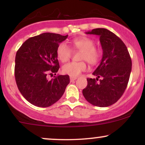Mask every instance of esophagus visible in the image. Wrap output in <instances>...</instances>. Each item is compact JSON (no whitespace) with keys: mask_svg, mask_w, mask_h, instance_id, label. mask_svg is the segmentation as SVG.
<instances>
[{"mask_svg":"<svg viewBox=\"0 0 145 145\" xmlns=\"http://www.w3.org/2000/svg\"><path fill=\"white\" fill-rule=\"evenodd\" d=\"M76 79H77V78H76V77H72V76H71V77H70V80H71V82H72V81L76 80Z\"/></svg>","mask_w":145,"mask_h":145,"instance_id":"1","label":"esophagus"}]
</instances>
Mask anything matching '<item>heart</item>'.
Masks as SVG:
<instances>
[{
	"instance_id": "b5f03b06",
	"label": "heart",
	"mask_w": 145,
	"mask_h": 145,
	"mask_svg": "<svg viewBox=\"0 0 145 145\" xmlns=\"http://www.w3.org/2000/svg\"><path fill=\"white\" fill-rule=\"evenodd\" d=\"M95 42L93 39L86 37H80L75 38L71 41V46L74 49L80 50V60L87 61L90 64H96L100 59L101 52L99 48L95 47ZM70 48L65 43H62L58 46L56 54L59 59L62 62H66L71 56ZM86 69V65L84 62H70L63 65V71L65 74L72 77L78 76L82 71Z\"/></svg>"
}]
</instances>
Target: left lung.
Segmentation results:
<instances>
[{"instance_id":"obj_1","label":"left lung","mask_w":145,"mask_h":145,"mask_svg":"<svg viewBox=\"0 0 145 145\" xmlns=\"http://www.w3.org/2000/svg\"><path fill=\"white\" fill-rule=\"evenodd\" d=\"M86 34L99 37L103 55L93 73L97 78H87L88 84L82 94L93 106L108 107L120 99L127 87L131 71V57L123 41L108 29H95ZM99 77L101 80L97 82Z\"/></svg>"}]
</instances>
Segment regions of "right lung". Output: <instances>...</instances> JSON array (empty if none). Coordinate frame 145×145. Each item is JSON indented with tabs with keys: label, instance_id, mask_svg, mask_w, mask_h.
<instances>
[{
	"label": "right lung",
	"instance_id": "right-lung-1",
	"mask_svg": "<svg viewBox=\"0 0 145 145\" xmlns=\"http://www.w3.org/2000/svg\"><path fill=\"white\" fill-rule=\"evenodd\" d=\"M67 37L42 33L24 41L16 53V84L23 97L34 106L46 108L54 104L62 97L69 83L68 75L48 78V74H56L59 69L56 50Z\"/></svg>",
	"mask_w": 145,
	"mask_h": 145
}]
</instances>
